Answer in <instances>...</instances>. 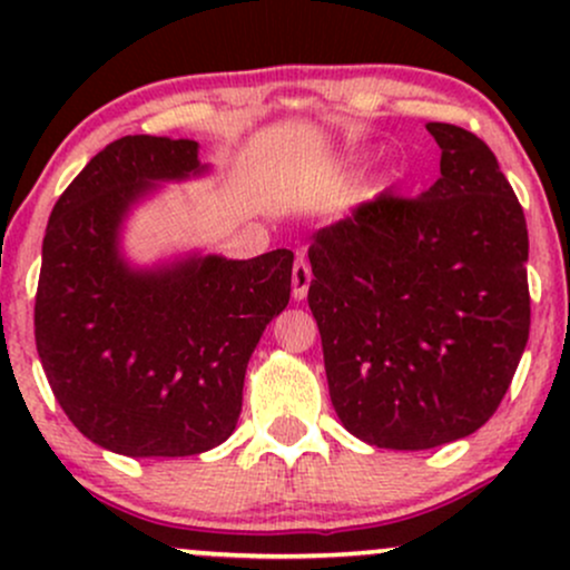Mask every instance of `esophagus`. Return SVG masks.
Instances as JSON below:
<instances>
[{
  "mask_svg": "<svg viewBox=\"0 0 570 570\" xmlns=\"http://www.w3.org/2000/svg\"><path fill=\"white\" fill-rule=\"evenodd\" d=\"M311 278H313L311 265H307L305 259L299 257L292 267V297L297 299V303H299V299L307 297V286H311Z\"/></svg>",
  "mask_w": 570,
  "mask_h": 570,
  "instance_id": "1",
  "label": "esophagus"
}]
</instances>
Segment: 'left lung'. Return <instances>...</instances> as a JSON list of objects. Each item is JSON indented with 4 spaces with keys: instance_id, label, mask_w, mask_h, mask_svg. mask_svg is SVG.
Returning a JSON list of instances; mask_svg holds the SVG:
<instances>
[{
    "instance_id": "left-lung-1",
    "label": "left lung",
    "mask_w": 570,
    "mask_h": 570,
    "mask_svg": "<svg viewBox=\"0 0 570 570\" xmlns=\"http://www.w3.org/2000/svg\"><path fill=\"white\" fill-rule=\"evenodd\" d=\"M440 179L381 193L307 248L340 423L385 450L474 434L499 410L531 330L528 227L499 160L469 130L429 122Z\"/></svg>"
}]
</instances>
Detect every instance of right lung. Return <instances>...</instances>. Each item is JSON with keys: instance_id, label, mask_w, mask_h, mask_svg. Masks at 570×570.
<instances>
[{"instance_id": "right-lung-1", "label": "right lung", "mask_w": 570, "mask_h": 570, "mask_svg": "<svg viewBox=\"0 0 570 570\" xmlns=\"http://www.w3.org/2000/svg\"><path fill=\"white\" fill-rule=\"evenodd\" d=\"M198 141L122 136L63 189L42 240L35 337L50 389L90 442L179 458L235 431L248 358L289 305V248L254 259L122 254L128 214L163 181L203 176Z\"/></svg>"}]
</instances>
